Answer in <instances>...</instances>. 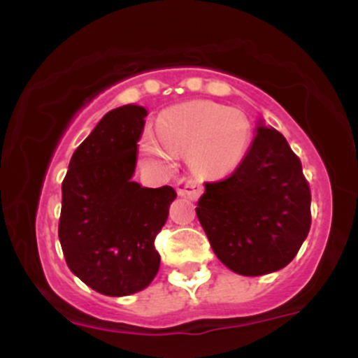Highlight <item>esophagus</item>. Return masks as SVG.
<instances>
[{
    "label": "esophagus",
    "instance_id": "esophagus-1",
    "mask_svg": "<svg viewBox=\"0 0 358 358\" xmlns=\"http://www.w3.org/2000/svg\"><path fill=\"white\" fill-rule=\"evenodd\" d=\"M176 192L180 196H187L190 200H199V196L203 193V187L200 182L193 178H182L176 183Z\"/></svg>",
    "mask_w": 358,
    "mask_h": 358
}]
</instances>
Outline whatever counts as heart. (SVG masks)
Here are the masks:
<instances>
[{
	"instance_id": "b5f03b06",
	"label": "heart",
	"mask_w": 358,
	"mask_h": 358,
	"mask_svg": "<svg viewBox=\"0 0 358 358\" xmlns=\"http://www.w3.org/2000/svg\"><path fill=\"white\" fill-rule=\"evenodd\" d=\"M250 136L252 126L241 110L207 101L188 102L158 117L159 139L143 138L141 151L155 168L170 165V155H187L196 173L222 176L241 165Z\"/></svg>"
}]
</instances>
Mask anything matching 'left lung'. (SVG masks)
<instances>
[{"instance_id":"1","label":"left lung","mask_w":358,"mask_h":358,"mask_svg":"<svg viewBox=\"0 0 358 358\" xmlns=\"http://www.w3.org/2000/svg\"><path fill=\"white\" fill-rule=\"evenodd\" d=\"M311 195L301 162L259 119L248 155L229 178L205 183L196 217L219 261L262 276L293 261L310 232Z\"/></svg>"}]
</instances>
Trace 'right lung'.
<instances>
[{
    "label": "right lung",
    "mask_w": 358,
    "mask_h": 358,
    "mask_svg": "<svg viewBox=\"0 0 358 358\" xmlns=\"http://www.w3.org/2000/svg\"><path fill=\"white\" fill-rule=\"evenodd\" d=\"M148 110H109L73 151L62 183L59 239L69 269L106 296L145 289L159 269L155 239L176 199L133 182Z\"/></svg>",
    "instance_id": "obj_1"
}]
</instances>
